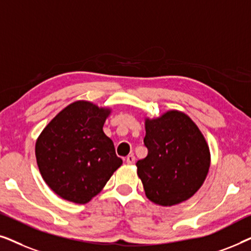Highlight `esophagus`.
Segmentation results:
<instances>
[{
  "label": "esophagus",
  "mask_w": 251,
  "mask_h": 251,
  "mask_svg": "<svg viewBox=\"0 0 251 251\" xmlns=\"http://www.w3.org/2000/svg\"><path fill=\"white\" fill-rule=\"evenodd\" d=\"M126 163H128V164H130V166H131V164L135 163L136 157H135V155H132V154H131V155H128V156H126Z\"/></svg>",
  "instance_id": "1"
}]
</instances>
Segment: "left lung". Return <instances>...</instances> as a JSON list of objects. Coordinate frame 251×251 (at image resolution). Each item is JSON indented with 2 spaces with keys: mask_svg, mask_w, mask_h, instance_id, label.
I'll return each mask as SVG.
<instances>
[{
  "mask_svg": "<svg viewBox=\"0 0 251 251\" xmlns=\"http://www.w3.org/2000/svg\"><path fill=\"white\" fill-rule=\"evenodd\" d=\"M149 150L136 163L145 194L153 203L171 207L193 197L210 168V150L190 116L177 109L145 118Z\"/></svg>",
  "mask_w": 251,
  "mask_h": 251,
  "instance_id": "1",
  "label": "left lung"
}]
</instances>
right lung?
Listing matches in <instances>:
<instances>
[{
    "label": "right lung",
    "instance_id": "1",
    "mask_svg": "<svg viewBox=\"0 0 251 251\" xmlns=\"http://www.w3.org/2000/svg\"><path fill=\"white\" fill-rule=\"evenodd\" d=\"M112 108L76 100L61 109L37 137L35 156L48 186L61 199L90 202L121 167L102 126Z\"/></svg>",
    "mask_w": 251,
    "mask_h": 251
}]
</instances>
